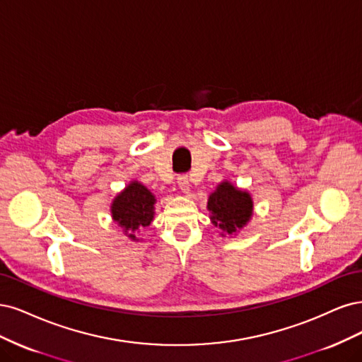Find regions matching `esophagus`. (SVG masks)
<instances>
[{
    "label": "esophagus",
    "instance_id": "obj_1",
    "mask_svg": "<svg viewBox=\"0 0 362 362\" xmlns=\"http://www.w3.org/2000/svg\"><path fill=\"white\" fill-rule=\"evenodd\" d=\"M177 185H179V188L182 189V192H188L189 191V188H191V183H189V179H188V176H179L177 177Z\"/></svg>",
    "mask_w": 362,
    "mask_h": 362
}]
</instances>
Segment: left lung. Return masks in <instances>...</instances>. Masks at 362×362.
<instances>
[{
	"label": "left lung",
	"instance_id": "1",
	"mask_svg": "<svg viewBox=\"0 0 362 362\" xmlns=\"http://www.w3.org/2000/svg\"><path fill=\"white\" fill-rule=\"evenodd\" d=\"M207 209L212 212L211 219L214 224L231 235L248 223L252 215V200L248 192L239 191L228 182H223L209 197Z\"/></svg>",
	"mask_w": 362,
	"mask_h": 362
}]
</instances>
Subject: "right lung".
<instances>
[{"mask_svg": "<svg viewBox=\"0 0 362 362\" xmlns=\"http://www.w3.org/2000/svg\"><path fill=\"white\" fill-rule=\"evenodd\" d=\"M153 204L155 195L141 183L132 182L112 202V218L124 228V231H135L136 228L147 227L151 223L155 214ZM129 238L135 239V235H129Z\"/></svg>", "mask_w": 362, "mask_h": 362, "instance_id": "right-lung-1", "label": "right lung"}]
</instances>
